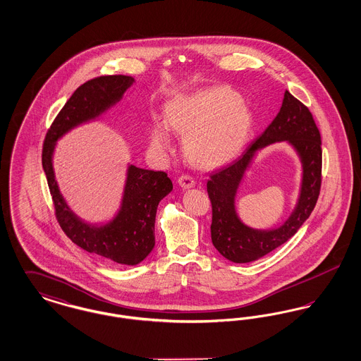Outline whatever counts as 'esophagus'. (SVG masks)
<instances>
[{
    "instance_id": "esophagus-1",
    "label": "esophagus",
    "mask_w": 361,
    "mask_h": 361,
    "mask_svg": "<svg viewBox=\"0 0 361 361\" xmlns=\"http://www.w3.org/2000/svg\"><path fill=\"white\" fill-rule=\"evenodd\" d=\"M178 184L184 189L192 188L195 185V178H193L192 174H188V173L181 174L178 177Z\"/></svg>"
}]
</instances>
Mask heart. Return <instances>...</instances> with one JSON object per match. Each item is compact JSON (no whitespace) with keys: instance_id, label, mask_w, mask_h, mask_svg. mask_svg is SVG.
Here are the masks:
<instances>
[{"instance_id":"heart-1","label":"heart","mask_w":361,"mask_h":361,"mask_svg":"<svg viewBox=\"0 0 361 361\" xmlns=\"http://www.w3.org/2000/svg\"><path fill=\"white\" fill-rule=\"evenodd\" d=\"M166 119L174 130L185 134L189 154L202 164L222 161L231 154L247 133L250 116L240 97L226 87H211L177 97L168 105ZM168 123L154 121L152 142L164 150L171 145Z\"/></svg>"}]
</instances>
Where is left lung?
<instances>
[{"label": "left lung", "mask_w": 361, "mask_h": 361, "mask_svg": "<svg viewBox=\"0 0 361 361\" xmlns=\"http://www.w3.org/2000/svg\"><path fill=\"white\" fill-rule=\"evenodd\" d=\"M275 141H288L302 162L301 195L290 218L280 228L256 231L242 224L235 211V196L244 172L258 149ZM321 134L305 104L288 90L281 108L267 130L242 154L209 173L207 192L212 206L211 240L224 258L243 264L264 257L295 235L317 204L322 181Z\"/></svg>", "instance_id": "1"}]
</instances>
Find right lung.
<instances>
[{
    "label": "right lung",
    "mask_w": 361,
    "mask_h": 361,
    "mask_svg": "<svg viewBox=\"0 0 361 361\" xmlns=\"http://www.w3.org/2000/svg\"><path fill=\"white\" fill-rule=\"evenodd\" d=\"M133 84L134 78L128 75H102L86 81L71 94L52 121L42 152V164L61 228L81 249L123 265H137L153 250L157 207L171 193V178L165 172L130 165L116 216L102 226L86 224L70 209L59 192L52 168V154L59 137L80 124L99 118L119 103Z\"/></svg>",
    "instance_id": "add662e5"
}]
</instances>
